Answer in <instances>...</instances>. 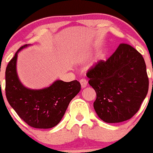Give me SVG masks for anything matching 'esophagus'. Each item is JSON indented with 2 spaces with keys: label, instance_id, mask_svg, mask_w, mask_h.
Listing matches in <instances>:
<instances>
[{
  "label": "esophagus",
  "instance_id": "34e87169",
  "mask_svg": "<svg viewBox=\"0 0 153 153\" xmlns=\"http://www.w3.org/2000/svg\"><path fill=\"white\" fill-rule=\"evenodd\" d=\"M80 84H81L82 88H85L87 86V85H88V81L85 79H82L80 80Z\"/></svg>",
  "mask_w": 153,
  "mask_h": 153
}]
</instances>
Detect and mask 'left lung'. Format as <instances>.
Listing matches in <instances>:
<instances>
[{"label": "left lung", "instance_id": "left-lung-1", "mask_svg": "<svg viewBox=\"0 0 153 153\" xmlns=\"http://www.w3.org/2000/svg\"><path fill=\"white\" fill-rule=\"evenodd\" d=\"M96 93L93 107L103 121L131 119L147 94L149 79L142 55L132 46L120 44L106 61L101 60L87 72Z\"/></svg>", "mask_w": 153, "mask_h": 153}]
</instances>
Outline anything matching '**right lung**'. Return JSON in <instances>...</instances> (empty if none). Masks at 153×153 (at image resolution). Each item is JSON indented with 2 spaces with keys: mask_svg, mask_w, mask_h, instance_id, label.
I'll use <instances>...</instances> for the list:
<instances>
[{
  "mask_svg": "<svg viewBox=\"0 0 153 153\" xmlns=\"http://www.w3.org/2000/svg\"><path fill=\"white\" fill-rule=\"evenodd\" d=\"M22 46L8 63L6 69V96L8 102L19 117L35 128H51L61 120L70 101L81 90L77 80L65 82L57 80L49 88L30 90L18 79L16 63L17 53L27 47Z\"/></svg>",
  "mask_w": 153,
  "mask_h": 153,
  "instance_id": "right-lung-1",
  "label": "right lung"
}]
</instances>
